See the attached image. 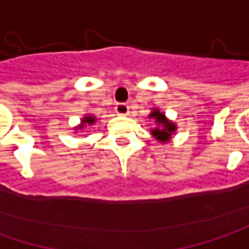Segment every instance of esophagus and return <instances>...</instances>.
Returning <instances> with one entry per match:
<instances>
[{
	"instance_id": "esophagus-1",
	"label": "esophagus",
	"mask_w": 249,
	"mask_h": 249,
	"mask_svg": "<svg viewBox=\"0 0 249 249\" xmlns=\"http://www.w3.org/2000/svg\"><path fill=\"white\" fill-rule=\"evenodd\" d=\"M115 110H116L118 115H127V113H129V105H127V104H123V102L116 104Z\"/></svg>"
}]
</instances>
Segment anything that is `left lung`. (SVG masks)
<instances>
[{"mask_svg": "<svg viewBox=\"0 0 249 249\" xmlns=\"http://www.w3.org/2000/svg\"><path fill=\"white\" fill-rule=\"evenodd\" d=\"M150 118H156V122L160 124V127H157V129H153V130H151V134L156 137L157 140H160L161 143H165V142H168V140L171 139L172 133L177 130V126H175L172 122H169V120L165 118V115H164V113H161L158 109L153 110V113L150 115Z\"/></svg>", "mask_w": 249, "mask_h": 249, "instance_id": "obj_1", "label": "left lung"}]
</instances>
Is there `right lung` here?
I'll return each instance as SVG.
<instances>
[{
    "mask_svg": "<svg viewBox=\"0 0 249 249\" xmlns=\"http://www.w3.org/2000/svg\"><path fill=\"white\" fill-rule=\"evenodd\" d=\"M95 120H96V119L93 118V116H89V115H88L87 118L82 119L81 124H80L78 127H75V130H77V129H82V127H84V126L87 124V123H88V124H93V123H95Z\"/></svg>",
    "mask_w": 249,
    "mask_h": 249,
    "instance_id": "right-lung-1",
    "label": "right lung"
}]
</instances>
